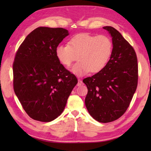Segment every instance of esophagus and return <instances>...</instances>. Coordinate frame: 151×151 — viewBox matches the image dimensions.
<instances>
[{
	"instance_id": "1",
	"label": "esophagus",
	"mask_w": 151,
	"mask_h": 151,
	"mask_svg": "<svg viewBox=\"0 0 151 151\" xmlns=\"http://www.w3.org/2000/svg\"><path fill=\"white\" fill-rule=\"evenodd\" d=\"M82 84H83V82H82V81H81V79H78V83H77V86H81V85H82Z\"/></svg>"
}]
</instances>
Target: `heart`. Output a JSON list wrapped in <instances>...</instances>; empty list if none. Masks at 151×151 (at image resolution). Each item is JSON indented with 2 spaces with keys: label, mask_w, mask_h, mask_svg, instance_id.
<instances>
[{
  "label": "heart",
  "mask_w": 151,
  "mask_h": 151,
  "mask_svg": "<svg viewBox=\"0 0 151 151\" xmlns=\"http://www.w3.org/2000/svg\"><path fill=\"white\" fill-rule=\"evenodd\" d=\"M113 52V42L106 35H92L83 33L70 38L69 45H60L56 49L59 62L68 67L73 62H78L72 70L78 75L90 71L95 73L103 69L110 60Z\"/></svg>",
  "instance_id": "1"
}]
</instances>
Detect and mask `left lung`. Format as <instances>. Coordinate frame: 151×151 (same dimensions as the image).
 <instances>
[{
	"mask_svg": "<svg viewBox=\"0 0 151 151\" xmlns=\"http://www.w3.org/2000/svg\"><path fill=\"white\" fill-rule=\"evenodd\" d=\"M110 34L113 52L104 68L83 80L88 88L85 99L93 118L106 123L121 117L129 108L138 81V65L135 50L119 32L104 27Z\"/></svg>",
	"mask_w": 151,
	"mask_h": 151,
	"instance_id": "1",
	"label": "left lung"
}]
</instances>
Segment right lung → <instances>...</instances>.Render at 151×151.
Segmentation results:
<instances>
[{
	"label": "right lung",
	"instance_id": "1",
	"mask_svg": "<svg viewBox=\"0 0 151 151\" xmlns=\"http://www.w3.org/2000/svg\"><path fill=\"white\" fill-rule=\"evenodd\" d=\"M68 35L62 28L38 27L28 35L15 54L14 90L34 120L49 122L60 115L78 82L56 56V47Z\"/></svg>",
	"mask_w": 151,
	"mask_h": 151
}]
</instances>
